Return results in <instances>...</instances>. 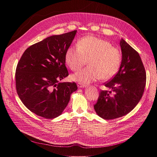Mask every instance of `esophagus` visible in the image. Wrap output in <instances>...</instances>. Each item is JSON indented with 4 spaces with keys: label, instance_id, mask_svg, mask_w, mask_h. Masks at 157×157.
Listing matches in <instances>:
<instances>
[{
    "label": "esophagus",
    "instance_id": "1",
    "mask_svg": "<svg viewBox=\"0 0 157 157\" xmlns=\"http://www.w3.org/2000/svg\"><path fill=\"white\" fill-rule=\"evenodd\" d=\"M77 85H78V88H84V87H86V85L82 84V83H80V82H78Z\"/></svg>",
    "mask_w": 157,
    "mask_h": 157
}]
</instances>
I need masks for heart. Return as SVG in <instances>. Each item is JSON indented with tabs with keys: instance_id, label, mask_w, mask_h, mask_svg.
<instances>
[{
	"instance_id": "obj_1",
	"label": "heart",
	"mask_w": 157,
	"mask_h": 157,
	"mask_svg": "<svg viewBox=\"0 0 157 157\" xmlns=\"http://www.w3.org/2000/svg\"><path fill=\"white\" fill-rule=\"evenodd\" d=\"M88 67L71 75V78L87 84L99 79L113 78L120 69L122 56L120 51L110 42L94 36L82 37L77 46H70L66 51V63L73 71L86 63Z\"/></svg>"
}]
</instances>
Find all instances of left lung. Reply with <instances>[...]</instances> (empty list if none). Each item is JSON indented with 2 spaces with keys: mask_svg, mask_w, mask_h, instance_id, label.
I'll list each match as a JSON object with an SVG mask.
<instances>
[{
  "mask_svg": "<svg viewBox=\"0 0 157 157\" xmlns=\"http://www.w3.org/2000/svg\"><path fill=\"white\" fill-rule=\"evenodd\" d=\"M121 65L118 73L101 90L94 105L97 115L105 120L115 119L129 113L139 103L146 84V73L139 54L121 39ZM113 91L114 95L110 94Z\"/></svg>",
  "mask_w": 157,
  "mask_h": 157,
  "instance_id": "obj_1",
  "label": "left lung"
}]
</instances>
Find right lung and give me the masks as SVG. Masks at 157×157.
<instances>
[{
  "label": "right lung",
  "instance_id": "1",
  "mask_svg": "<svg viewBox=\"0 0 157 157\" xmlns=\"http://www.w3.org/2000/svg\"><path fill=\"white\" fill-rule=\"evenodd\" d=\"M77 31L52 35L29 47L16 71L19 97L36 115L48 119L59 117L77 90L75 82H60L69 75L65 53Z\"/></svg>",
  "mask_w": 157,
  "mask_h": 157
}]
</instances>
